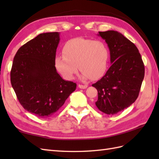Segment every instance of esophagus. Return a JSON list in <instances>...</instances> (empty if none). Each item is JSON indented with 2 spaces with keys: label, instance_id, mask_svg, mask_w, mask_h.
<instances>
[{
  "label": "esophagus",
  "instance_id": "1",
  "mask_svg": "<svg viewBox=\"0 0 159 159\" xmlns=\"http://www.w3.org/2000/svg\"><path fill=\"white\" fill-rule=\"evenodd\" d=\"M87 87H88L87 85H80V84L79 85V87L80 89H86Z\"/></svg>",
  "mask_w": 159,
  "mask_h": 159
}]
</instances>
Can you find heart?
Here are the masks:
<instances>
[{"instance_id":"b5f03b06","label":"heart","mask_w":159,"mask_h":159,"mask_svg":"<svg viewBox=\"0 0 159 159\" xmlns=\"http://www.w3.org/2000/svg\"><path fill=\"white\" fill-rule=\"evenodd\" d=\"M63 55L55 57L57 70L67 80H72L78 72L82 79H98L103 76L107 67L109 50L100 40L74 38L67 41L63 48Z\"/></svg>"}]
</instances>
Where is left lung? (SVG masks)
<instances>
[{
	"label": "left lung",
	"mask_w": 159,
	"mask_h": 159,
	"mask_svg": "<svg viewBox=\"0 0 159 159\" xmlns=\"http://www.w3.org/2000/svg\"><path fill=\"white\" fill-rule=\"evenodd\" d=\"M98 35L109 47L111 66L92 85L98 95L96 105L102 112L114 115L137 100L144 78V64L136 46L121 33L107 31Z\"/></svg>",
	"instance_id": "left-lung-1"
}]
</instances>
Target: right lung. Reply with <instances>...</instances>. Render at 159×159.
<instances>
[{"instance_id": "add662e5", "label": "right lung", "mask_w": 159, "mask_h": 159, "mask_svg": "<svg viewBox=\"0 0 159 159\" xmlns=\"http://www.w3.org/2000/svg\"><path fill=\"white\" fill-rule=\"evenodd\" d=\"M59 33H41L17 51L10 73L11 83L24 109L39 118L55 113L76 84L57 73L55 59Z\"/></svg>"}]
</instances>
